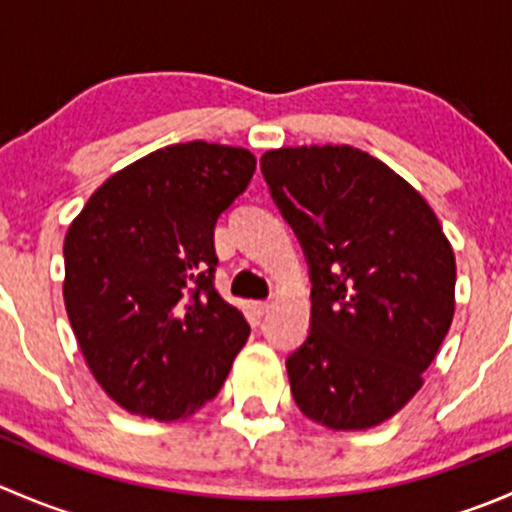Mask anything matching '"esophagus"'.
Instances as JSON below:
<instances>
[{
  "instance_id": "34e87169",
  "label": "esophagus",
  "mask_w": 512,
  "mask_h": 512,
  "mask_svg": "<svg viewBox=\"0 0 512 512\" xmlns=\"http://www.w3.org/2000/svg\"><path fill=\"white\" fill-rule=\"evenodd\" d=\"M267 309H270V302H252V312H255L257 317H262Z\"/></svg>"
}]
</instances>
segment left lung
<instances>
[{
  "label": "left lung",
  "mask_w": 512,
  "mask_h": 512,
  "mask_svg": "<svg viewBox=\"0 0 512 512\" xmlns=\"http://www.w3.org/2000/svg\"><path fill=\"white\" fill-rule=\"evenodd\" d=\"M260 168L312 277L309 337L287 359L294 404L332 431L379 426L451 329V242L414 185L359 148H275Z\"/></svg>",
  "instance_id": "8db88e82"
}]
</instances>
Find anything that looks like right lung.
<instances>
[{
  "mask_svg": "<svg viewBox=\"0 0 512 512\" xmlns=\"http://www.w3.org/2000/svg\"><path fill=\"white\" fill-rule=\"evenodd\" d=\"M247 148L190 141L98 185L64 240V304L86 366L128 414L178 421L215 399L250 337L215 289V223L245 193Z\"/></svg>",
  "mask_w": 512,
  "mask_h": 512,
  "instance_id": "right-lung-1",
  "label": "right lung"
}]
</instances>
